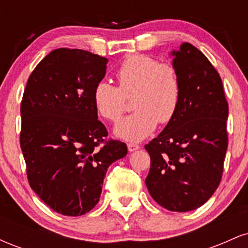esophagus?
Listing matches in <instances>:
<instances>
[{
	"label": "esophagus",
	"instance_id": "34e87169",
	"mask_svg": "<svg viewBox=\"0 0 248 248\" xmlns=\"http://www.w3.org/2000/svg\"><path fill=\"white\" fill-rule=\"evenodd\" d=\"M127 148L129 152H135V150L140 149V146L136 143H132V142H129V143H127Z\"/></svg>",
	"mask_w": 248,
	"mask_h": 248
}]
</instances>
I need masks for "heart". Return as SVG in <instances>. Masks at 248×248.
<instances>
[{
  "mask_svg": "<svg viewBox=\"0 0 248 248\" xmlns=\"http://www.w3.org/2000/svg\"><path fill=\"white\" fill-rule=\"evenodd\" d=\"M115 76L119 87L99 81L93 91V104L99 115L116 122L124 114L126 98L134 95L135 112L116 124L118 138L141 141L154 132L157 122L172 120L181 101V81L172 65L149 56L133 55L122 62Z\"/></svg>",
  "mask_w": 248,
  "mask_h": 248,
  "instance_id": "b5f03b06",
  "label": "heart"
}]
</instances>
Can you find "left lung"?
Listing matches in <instances>:
<instances>
[{
	"label": "left lung",
	"mask_w": 248,
	"mask_h": 248,
	"mask_svg": "<svg viewBox=\"0 0 248 248\" xmlns=\"http://www.w3.org/2000/svg\"><path fill=\"white\" fill-rule=\"evenodd\" d=\"M171 56L181 101L172 120L144 146L150 155L146 186L162 207L187 212L206 203L220 183L229 105L220 76L203 52L183 43Z\"/></svg>",
	"instance_id": "left-lung-1"
}]
</instances>
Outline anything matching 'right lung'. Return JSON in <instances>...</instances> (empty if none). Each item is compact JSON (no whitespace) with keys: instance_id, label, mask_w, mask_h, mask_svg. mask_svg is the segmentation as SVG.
Wrapping results in <instances>:
<instances>
[{"instance_id":"1","label":"right lung","mask_w":248,"mask_h":248,"mask_svg":"<svg viewBox=\"0 0 248 248\" xmlns=\"http://www.w3.org/2000/svg\"><path fill=\"white\" fill-rule=\"evenodd\" d=\"M107 62L85 50L56 49L35 67L24 90L19 141L28 179L61 215L90 212L100 199L108 167L127 155L124 142H105L107 129L93 104Z\"/></svg>"}]
</instances>
